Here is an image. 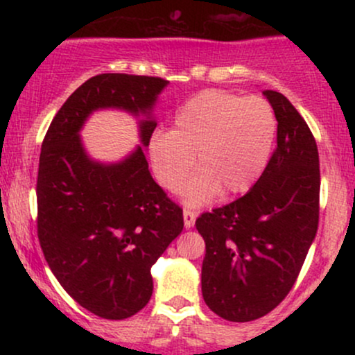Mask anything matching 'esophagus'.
I'll return each mask as SVG.
<instances>
[{"instance_id": "esophagus-1", "label": "esophagus", "mask_w": 355, "mask_h": 355, "mask_svg": "<svg viewBox=\"0 0 355 355\" xmlns=\"http://www.w3.org/2000/svg\"><path fill=\"white\" fill-rule=\"evenodd\" d=\"M183 222H185V229H191L195 225V214L191 210H183Z\"/></svg>"}]
</instances>
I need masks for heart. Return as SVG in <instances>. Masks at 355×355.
Returning a JSON list of instances; mask_svg holds the SVG:
<instances>
[{"label":"heart","instance_id":"heart-1","mask_svg":"<svg viewBox=\"0 0 355 355\" xmlns=\"http://www.w3.org/2000/svg\"><path fill=\"white\" fill-rule=\"evenodd\" d=\"M277 137L272 105L260 96L209 89L178 110L170 133H157L148 157L157 182L178 191L193 168L200 173L185 189V203L198 207L247 193L266 172Z\"/></svg>","mask_w":355,"mask_h":355}]
</instances>
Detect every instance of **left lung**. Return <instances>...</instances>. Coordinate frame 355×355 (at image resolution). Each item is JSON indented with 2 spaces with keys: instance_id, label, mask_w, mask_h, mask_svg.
<instances>
[{
  "instance_id": "8db88e82",
  "label": "left lung",
  "mask_w": 355,
  "mask_h": 355,
  "mask_svg": "<svg viewBox=\"0 0 355 355\" xmlns=\"http://www.w3.org/2000/svg\"><path fill=\"white\" fill-rule=\"evenodd\" d=\"M277 118V148L239 200L202 214V294L230 322L260 319L294 287L319 225V152L311 130L282 93L263 92Z\"/></svg>"
}]
</instances>
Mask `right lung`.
Listing matches in <instances>:
<instances>
[{"label": "right lung", "mask_w": 355, "mask_h": 355, "mask_svg": "<svg viewBox=\"0 0 355 355\" xmlns=\"http://www.w3.org/2000/svg\"><path fill=\"white\" fill-rule=\"evenodd\" d=\"M168 81L103 73L85 81L53 118L40 153L38 239L61 287L95 315H135L153 292L152 266L183 230L178 205L153 180L145 150ZM100 109L139 121L137 146L118 162L89 157L79 137Z\"/></svg>", "instance_id": "obj_1"}]
</instances>
